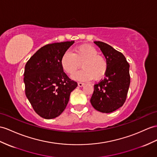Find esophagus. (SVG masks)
Wrapping results in <instances>:
<instances>
[{"instance_id": "obj_1", "label": "esophagus", "mask_w": 157, "mask_h": 157, "mask_svg": "<svg viewBox=\"0 0 157 157\" xmlns=\"http://www.w3.org/2000/svg\"><path fill=\"white\" fill-rule=\"evenodd\" d=\"M84 85H85V84L82 83V82H78V86H82Z\"/></svg>"}]
</instances>
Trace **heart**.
<instances>
[{"mask_svg":"<svg viewBox=\"0 0 157 157\" xmlns=\"http://www.w3.org/2000/svg\"><path fill=\"white\" fill-rule=\"evenodd\" d=\"M63 69L68 75H72L81 67L82 70L72 77L79 81H95L102 79L108 70V62L104 56L98 55L97 49L91 46H81L73 52L67 51L60 59Z\"/></svg>","mask_w":157,"mask_h":157,"instance_id":"obj_1","label":"heart"}]
</instances>
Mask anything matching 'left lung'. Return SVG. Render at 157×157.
I'll use <instances>...</instances> for the list:
<instances>
[{
	"mask_svg": "<svg viewBox=\"0 0 157 157\" xmlns=\"http://www.w3.org/2000/svg\"><path fill=\"white\" fill-rule=\"evenodd\" d=\"M94 43L107 60L108 70L105 78L94 85L90 103L98 111L110 113L123 106L127 99L131 82L130 65L125 56L111 46L101 41Z\"/></svg>",
	"mask_w": 157,
	"mask_h": 157,
	"instance_id": "left-lung-1",
	"label": "left lung"
}]
</instances>
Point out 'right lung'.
Wrapping results in <instances>:
<instances>
[{
    "label": "right lung",
    "instance_id": "obj_1",
    "mask_svg": "<svg viewBox=\"0 0 157 157\" xmlns=\"http://www.w3.org/2000/svg\"><path fill=\"white\" fill-rule=\"evenodd\" d=\"M74 41L48 44L26 63L24 72L25 94L34 111L46 119L61 114L77 86L63 71L60 59Z\"/></svg>",
    "mask_w": 157,
    "mask_h": 157
}]
</instances>
